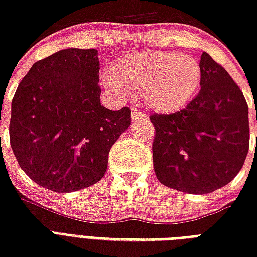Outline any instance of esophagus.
<instances>
[{
    "instance_id": "esophagus-1",
    "label": "esophagus",
    "mask_w": 257,
    "mask_h": 257,
    "mask_svg": "<svg viewBox=\"0 0 257 257\" xmlns=\"http://www.w3.org/2000/svg\"><path fill=\"white\" fill-rule=\"evenodd\" d=\"M144 117V114L139 110V109L136 108H133L132 109V112H131V118H132V122H136L139 118H143Z\"/></svg>"
}]
</instances>
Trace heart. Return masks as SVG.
<instances>
[{
  "label": "heart",
  "mask_w": 257,
  "mask_h": 257,
  "mask_svg": "<svg viewBox=\"0 0 257 257\" xmlns=\"http://www.w3.org/2000/svg\"><path fill=\"white\" fill-rule=\"evenodd\" d=\"M201 77L197 58L175 52L143 50L121 56L102 80L110 92L118 96L140 92L147 108L171 114L191 102Z\"/></svg>",
  "instance_id": "obj_1"
}]
</instances>
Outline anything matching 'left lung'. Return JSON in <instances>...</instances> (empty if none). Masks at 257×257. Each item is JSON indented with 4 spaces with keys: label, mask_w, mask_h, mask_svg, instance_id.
Listing matches in <instances>:
<instances>
[{
    "label": "left lung",
    "mask_w": 257,
    "mask_h": 257,
    "mask_svg": "<svg viewBox=\"0 0 257 257\" xmlns=\"http://www.w3.org/2000/svg\"><path fill=\"white\" fill-rule=\"evenodd\" d=\"M201 90L187 108L152 114L153 168L163 185L205 195L227 185L249 149L248 105L232 77L201 54Z\"/></svg>",
    "instance_id": "left-lung-1"
}]
</instances>
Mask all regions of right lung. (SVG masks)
<instances>
[{
	"instance_id": "obj_1",
	"label": "right lung",
	"mask_w": 257,
	"mask_h": 257,
	"mask_svg": "<svg viewBox=\"0 0 257 257\" xmlns=\"http://www.w3.org/2000/svg\"><path fill=\"white\" fill-rule=\"evenodd\" d=\"M97 54L70 48L34 62L12 100L14 156L34 183L58 193L100 181L109 151L131 125L129 108L101 105Z\"/></svg>"
}]
</instances>
